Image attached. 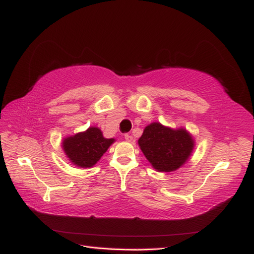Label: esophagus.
<instances>
[{"mask_svg":"<svg viewBox=\"0 0 254 254\" xmlns=\"http://www.w3.org/2000/svg\"><path fill=\"white\" fill-rule=\"evenodd\" d=\"M124 139H126L127 142H132L133 136L131 134H128V133H127V134H124Z\"/></svg>","mask_w":254,"mask_h":254,"instance_id":"esophagus-1","label":"esophagus"}]
</instances>
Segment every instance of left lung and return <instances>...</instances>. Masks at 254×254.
Wrapping results in <instances>:
<instances>
[{
    "label": "left lung",
    "mask_w": 254,
    "mask_h": 254,
    "mask_svg": "<svg viewBox=\"0 0 254 254\" xmlns=\"http://www.w3.org/2000/svg\"><path fill=\"white\" fill-rule=\"evenodd\" d=\"M139 145L155 170L171 172L186 162L194 144L191 135L183 128L172 130L155 122L144 128Z\"/></svg>",
    "instance_id": "1"
}]
</instances>
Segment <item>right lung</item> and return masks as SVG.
I'll return each mask as SVG.
<instances>
[{"label": "right lung", "instance_id": "right-lung-1", "mask_svg": "<svg viewBox=\"0 0 254 254\" xmlns=\"http://www.w3.org/2000/svg\"><path fill=\"white\" fill-rule=\"evenodd\" d=\"M114 139H105L100 128L89 127L85 132L63 141V149L67 158L77 167L90 168L98 162Z\"/></svg>", "mask_w": 254, "mask_h": 254}]
</instances>
